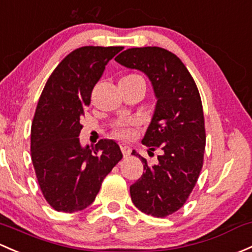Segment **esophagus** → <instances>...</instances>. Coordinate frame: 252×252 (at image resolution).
<instances>
[{"instance_id":"34e87169","label":"esophagus","mask_w":252,"mask_h":252,"mask_svg":"<svg viewBox=\"0 0 252 252\" xmlns=\"http://www.w3.org/2000/svg\"><path fill=\"white\" fill-rule=\"evenodd\" d=\"M121 150L122 153H123L124 157H129L131 153V148L128 146V145H121Z\"/></svg>"}]
</instances>
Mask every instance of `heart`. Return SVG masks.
<instances>
[{
	"instance_id": "obj_1",
	"label": "heart",
	"mask_w": 252,
	"mask_h": 252,
	"mask_svg": "<svg viewBox=\"0 0 252 252\" xmlns=\"http://www.w3.org/2000/svg\"><path fill=\"white\" fill-rule=\"evenodd\" d=\"M137 124L136 119L128 122V123H118L113 128L112 134L118 139H129L134 135V126Z\"/></svg>"
}]
</instances>
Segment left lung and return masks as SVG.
Returning a JSON list of instances; mask_svg holds the SVG:
<instances>
[{
	"label": "left lung",
	"mask_w": 252,
	"mask_h": 252,
	"mask_svg": "<svg viewBox=\"0 0 252 252\" xmlns=\"http://www.w3.org/2000/svg\"><path fill=\"white\" fill-rule=\"evenodd\" d=\"M115 60L146 73L157 96L142 144L161 155L151 165L133 151L145 171L130 186V195L140 211L166 217L184 206L203 168L206 135L199 91L184 63L164 48H130Z\"/></svg>",
	"instance_id": "8db88e82"
}]
</instances>
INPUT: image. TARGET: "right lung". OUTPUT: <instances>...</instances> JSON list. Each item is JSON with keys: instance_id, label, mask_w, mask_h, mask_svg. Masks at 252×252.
Here are the masks:
<instances>
[{"instance_id": "right-lung-1", "label": "right lung", "mask_w": 252, "mask_h": 252, "mask_svg": "<svg viewBox=\"0 0 252 252\" xmlns=\"http://www.w3.org/2000/svg\"><path fill=\"white\" fill-rule=\"evenodd\" d=\"M123 47H81L66 55L47 81L31 124V159L44 199L76 213L94 202L102 181L123 158L113 140L83 148L81 118L105 66Z\"/></svg>"}]
</instances>
